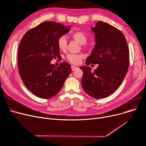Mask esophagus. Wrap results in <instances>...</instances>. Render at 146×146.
I'll return each instance as SVG.
<instances>
[{
    "label": "esophagus",
    "instance_id": "34e87169",
    "mask_svg": "<svg viewBox=\"0 0 146 146\" xmlns=\"http://www.w3.org/2000/svg\"><path fill=\"white\" fill-rule=\"evenodd\" d=\"M71 67H72V70H73V71H74V70H76V69H77V68H78V67H77V66H73V65H72V66H71Z\"/></svg>",
    "mask_w": 146,
    "mask_h": 146
}]
</instances>
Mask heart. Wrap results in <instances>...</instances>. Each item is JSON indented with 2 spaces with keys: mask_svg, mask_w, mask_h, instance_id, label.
I'll list each match as a JSON object with an SVG mask.
<instances>
[{
  "mask_svg": "<svg viewBox=\"0 0 146 146\" xmlns=\"http://www.w3.org/2000/svg\"><path fill=\"white\" fill-rule=\"evenodd\" d=\"M72 36L73 39L77 41L81 45L85 44L88 41V36L86 34L82 31H76L72 33ZM58 47L60 50H65L67 48V41L65 36H60L57 40ZM83 56L79 54H68L66 58L68 61L72 64H78L79 63Z\"/></svg>",
  "mask_w": 146,
  "mask_h": 146,
  "instance_id": "heart-1",
  "label": "heart"
}]
</instances>
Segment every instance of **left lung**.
Returning a JSON list of instances; mask_svg holds the SVG:
<instances>
[{"mask_svg":"<svg viewBox=\"0 0 146 146\" xmlns=\"http://www.w3.org/2000/svg\"><path fill=\"white\" fill-rule=\"evenodd\" d=\"M96 44L86 64H98L94 71L82 66V86L85 92L95 99L110 96L121 85L129 66V50L124 36L119 29L99 21L92 27Z\"/></svg>","mask_w":146,"mask_h":146,"instance_id":"left-lung-1","label":"left lung"}]
</instances>
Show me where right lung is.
Wrapping results in <instances>:
<instances>
[{
    "label": "right lung",
    "mask_w": 146,
    "mask_h": 146,
    "mask_svg": "<svg viewBox=\"0 0 146 146\" xmlns=\"http://www.w3.org/2000/svg\"><path fill=\"white\" fill-rule=\"evenodd\" d=\"M70 27L46 21L29 29L22 38L18 55L19 75L26 88L38 97L56 95L72 72L70 65L65 61L58 67L50 63L61 57L58 38L68 33Z\"/></svg>",
    "instance_id": "1"
}]
</instances>
